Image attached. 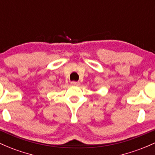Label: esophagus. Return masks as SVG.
I'll use <instances>...</instances> for the list:
<instances>
[{
    "mask_svg": "<svg viewBox=\"0 0 155 155\" xmlns=\"http://www.w3.org/2000/svg\"><path fill=\"white\" fill-rule=\"evenodd\" d=\"M71 84H72V85H79V83L78 82V81H71Z\"/></svg>",
    "mask_w": 155,
    "mask_h": 155,
    "instance_id": "34e87169",
    "label": "esophagus"
}]
</instances>
